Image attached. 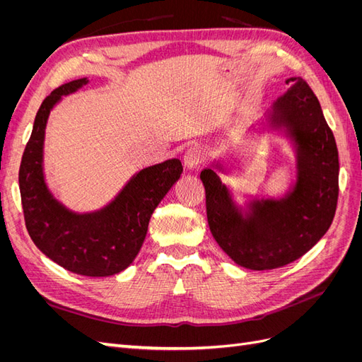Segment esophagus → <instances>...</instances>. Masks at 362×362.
I'll list each match as a JSON object with an SVG mask.
<instances>
[{"instance_id": "obj_1", "label": "esophagus", "mask_w": 362, "mask_h": 362, "mask_svg": "<svg viewBox=\"0 0 362 362\" xmlns=\"http://www.w3.org/2000/svg\"><path fill=\"white\" fill-rule=\"evenodd\" d=\"M204 161V151L201 146L194 145L192 148H189L185 151V156H184V164L187 166L189 169L192 168H198L199 164Z\"/></svg>"}]
</instances>
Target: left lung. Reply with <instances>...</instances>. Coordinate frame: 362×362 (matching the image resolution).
Segmentation results:
<instances>
[{
	"label": "left lung",
	"mask_w": 362,
	"mask_h": 362,
	"mask_svg": "<svg viewBox=\"0 0 362 362\" xmlns=\"http://www.w3.org/2000/svg\"><path fill=\"white\" fill-rule=\"evenodd\" d=\"M275 104V116L291 128L299 151V178L286 199L254 202L237 211L213 169H204L206 218L211 234L238 266L282 267L306 254L329 229L338 202V149L313 89L300 76Z\"/></svg>",
	"instance_id": "left-lung-1"
}]
</instances>
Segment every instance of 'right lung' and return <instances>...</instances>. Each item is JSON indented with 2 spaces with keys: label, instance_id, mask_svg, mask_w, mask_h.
<instances>
[{
  "label": "right lung",
  "instance_id": "obj_1",
  "mask_svg": "<svg viewBox=\"0 0 362 362\" xmlns=\"http://www.w3.org/2000/svg\"><path fill=\"white\" fill-rule=\"evenodd\" d=\"M86 78L64 83L43 100L19 168V190L27 231L35 245L59 266L83 276L122 272L144 245L151 216L182 173L173 158L140 170L104 210L75 214L48 192L42 149L48 115L62 95L75 92Z\"/></svg>",
  "mask_w": 362,
  "mask_h": 362
}]
</instances>
